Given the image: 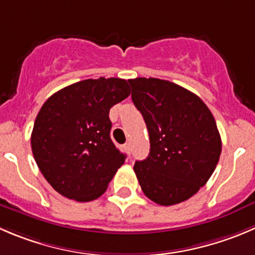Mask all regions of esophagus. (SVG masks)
<instances>
[{
	"label": "esophagus",
	"instance_id": "obj_1",
	"mask_svg": "<svg viewBox=\"0 0 255 255\" xmlns=\"http://www.w3.org/2000/svg\"><path fill=\"white\" fill-rule=\"evenodd\" d=\"M125 149H126V152L128 153V154H130V144H129V143H126Z\"/></svg>",
	"mask_w": 255,
	"mask_h": 255
}]
</instances>
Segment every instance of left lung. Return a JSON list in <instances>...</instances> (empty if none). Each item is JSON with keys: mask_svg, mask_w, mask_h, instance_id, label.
Returning a JSON list of instances; mask_svg holds the SVG:
<instances>
[{"mask_svg": "<svg viewBox=\"0 0 255 255\" xmlns=\"http://www.w3.org/2000/svg\"><path fill=\"white\" fill-rule=\"evenodd\" d=\"M128 82L149 134V154L134 163L143 193L165 207L187 201L218 164L222 140L216 120L198 96L175 83L144 77Z\"/></svg>", "mask_w": 255, "mask_h": 255, "instance_id": "8db88e82", "label": "left lung"}]
</instances>
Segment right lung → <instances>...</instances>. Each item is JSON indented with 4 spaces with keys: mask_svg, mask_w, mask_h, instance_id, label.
<instances>
[{
    "mask_svg": "<svg viewBox=\"0 0 255 255\" xmlns=\"http://www.w3.org/2000/svg\"><path fill=\"white\" fill-rule=\"evenodd\" d=\"M130 95L122 78L85 80L52 95L31 135L39 170L56 192L90 202L106 192L126 154L111 139L110 110Z\"/></svg>",
    "mask_w": 255,
    "mask_h": 255,
    "instance_id": "1",
    "label": "right lung"
}]
</instances>
